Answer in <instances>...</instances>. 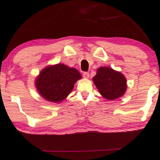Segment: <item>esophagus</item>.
<instances>
[{
	"label": "esophagus",
	"instance_id": "obj_1",
	"mask_svg": "<svg viewBox=\"0 0 160 160\" xmlns=\"http://www.w3.org/2000/svg\"><path fill=\"white\" fill-rule=\"evenodd\" d=\"M89 77H90L89 72H83V78H88Z\"/></svg>",
	"mask_w": 160,
	"mask_h": 160
}]
</instances>
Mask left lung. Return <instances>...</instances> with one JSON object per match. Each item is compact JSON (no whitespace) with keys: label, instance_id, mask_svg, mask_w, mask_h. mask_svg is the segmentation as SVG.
<instances>
[{"label":"left lung","instance_id":"obj_1","mask_svg":"<svg viewBox=\"0 0 160 160\" xmlns=\"http://www.w3.org/2000/svg\"><path fill=\"white\" fill-rule=\"evenodd\" d=\"M93 82L103 97L114 100L124 95L127 88L122 74L109 67H100L93 78Z\"/></svg>","mask_w":160,"mask_h":160}]
</instances>
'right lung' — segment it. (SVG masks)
<instances>
[{"instance_id": "1", "label": "right lung", "mask_w": 160, "mask_h": 160, "mask_svg": "<svg viewBox=\"0 0 160 160\" xmlns=\"http://www.w3.org/2000/svg\"><path fill=\"white\" fill-rule=\"evenodd\" d=\"M81 78L77 69L58 64L42 69L35 85L45 99L57 103L62 102L71 93L75 83Z\"/></svg>"}]
</instances>
